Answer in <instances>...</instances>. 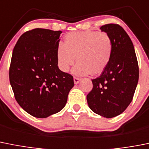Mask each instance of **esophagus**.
<instances>
[{
	"label": "esophagus",
	"mask_w": 149,
	"mask_h": 149,
	"mask_svg": "<svg viewBox=\"0 0 149 149\" xmlns=\"http://www.w3.org/2000/svg\"><path fill=\"white\" fill-rule=\"evenodd\" d=\"M80 81V78H79V77H74V83L75 84H77Z\"/></svg>",
	"instance_id": "obj_1"
}]
</instances>
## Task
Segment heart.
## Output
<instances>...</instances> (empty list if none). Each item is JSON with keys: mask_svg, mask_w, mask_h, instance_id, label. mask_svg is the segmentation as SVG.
I'll return each mask as SVG.
<instances>
[{"mask_svg": "<svg viewBox=\"0 0 149 149\" xmlns=\"http://www.w3.org/2000/svg\"><path fill=\"white\" fill-rule=\"evenodd\" d=\"M113 54V43L106 32L86 31L65 35L64 43L58 46L56 57L58 66L67 72L77 59L72 70L75 75L101 74L109 64Z\"/></svg>", "mask_w": 149, "mask_h": 149, "instance_id": "b5f03b06", "label": "heart"}]
</instances>
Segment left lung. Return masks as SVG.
I'll return each mask as SVG.
<instances>
[{"instance_id": "1", "label": "left lung", "mask_w": 149, "mask_h": 149, "mask_svg": "<svg viewBox=\"0 0 149 149\" xmlns=\"http://www.w3.org/2000/svg\"><path fill=\"white\" fill-rule=\"evenodd\" d=\"M100 29L112 40V58L101 74L91 80L93 88L86 99L91 111L111 118L122 114L132 101L138 83L139 66L133 43L122 26L109 24Z\"/></svg>"}]
</instances>
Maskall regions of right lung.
<instances>
[{
	"label": "right lung",
	"mask_w": 149,
	"mask_h": 149,
	"mask_svg": "<svg viewBox=\"0 0 149 149\" xmlns=\"http://www.w3.org/2000/svg\"><path fill=\"white\" fill-rule=\"evenodd\" d=\"M61 31L37 28L24 32L12 52L9 81L20 107L38 118L62 110L73 76L59 69L56 52Z\"/></svg>",
	"instance_id": "add662e5"
}]
</instances>
